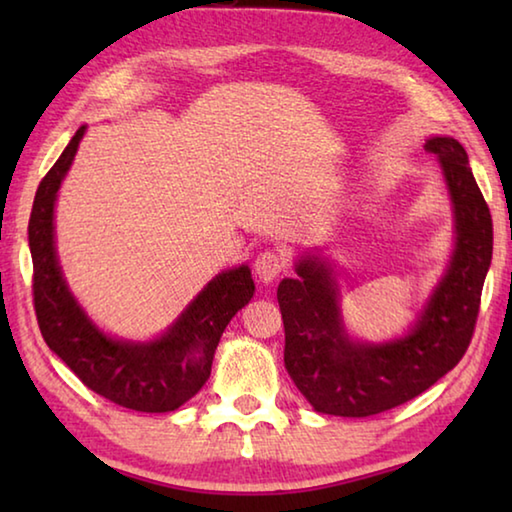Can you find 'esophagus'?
<instances>
[{
    "label": "esophagus",
    "instance_id": "34e87169",
    "mask_svg": "<svg viewBox=\"0 0 512 512\" xmlns=\"http://www.w3.org/2000/svg\"><path fill=\"white\" fill-rule=\"evenodd\" d=\"M287 268V257L277 250H266V253H259L255 259V275L259 282L271 284L273 280H277Z\"/></svg>",
    "mask_w": 512,
    "mask_h": 512
}]
</instances>
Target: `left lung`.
<instances>
[{
  "instance_id": "left-lung-1",
  "label": "left lung",
  "mask_w": 512,
  "mask_h": 512,
  "mask_svg": "<svg viewBox=\"0 0 512 512\" xmlns=\"http://www.w3.org/2000/svg\"><path fill=\"white\" fill-rule=\"evenodd\" d=\"M454 214V253L436 289L400 339L354 341L345 332L332 264L302 255L298 277L277 287L284 320V366L318 413L368 418L413 400L463 359L479 316L492 259V216L454 137H429Z\"/></svg>"
}]
</instances>
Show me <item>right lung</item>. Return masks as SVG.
Returning a JSON list of instances; mask_svg holds the SVG:
<instances>
[{
  "mask_svg": "<svg viewBox=\"0 0 512 512\" xmlns=\"http://www.w3.org/2000/svg\"><path fill=\"white\" fill-rule=\"evenodd\" d=\"M83 135L85 126L42 178L29 219L33 305L42 339L90 391L106 400L144 413L176 411L210 379L223 329L253 298V275L246 264L219 273L153 341L115 339L94 325L67 287L54 241L58 189Z\"/></svg>",
  "mask_w": 512,
  "mask_h": 512,
  "instance_id": "right-lung-1",
  "label": "right lung"
}]
</instances>
